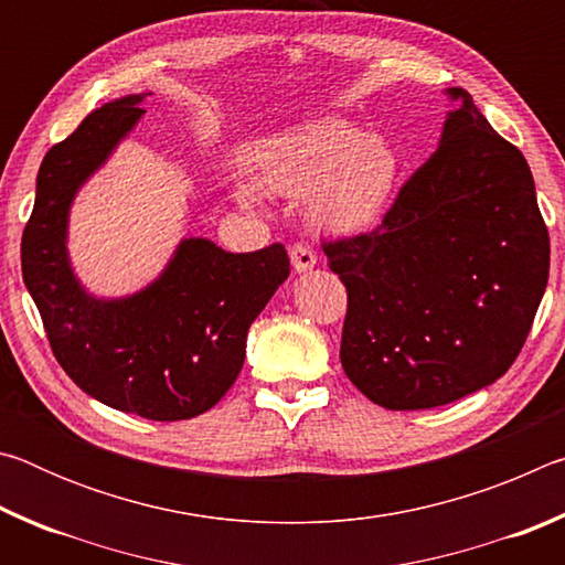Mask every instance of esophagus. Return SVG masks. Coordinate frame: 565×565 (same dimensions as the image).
I'll return each mask as SVG.
<instances>
[{
	"label": "esophagus",
	"instance_id": "obj_1",
	"mask_svg": "<svg viewBox=\"0 0 565 565\" xmlns=\"http://www.w3.org/2000/svg\"><path fill=\"white\" fill-rule=\"evenodd\" d=\"M289 256H291L294 271H299V274L309 271V269H313V266H317V254H313V248L306 246V244H294Z\"/></svg>",
	"mask_w": 565,
	"mask_h": 565
}]
</instances>
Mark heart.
I'll use <instances>...</instances> for the list:
<instances>
[{
    "label": "heart",
    "instance_id": "obj_1",
    "mask_svg": "<svg viewBox=\"0 0 565 565\" xmlns=\"http://www.w3.org/2000/svg\"><path fill=\"white\" fill-rule=\"evenodd\" d=\"M259 184L284 196H309L321 228L363 234L384 222L394 202L401 157L388 139L343 119H321L271 139L256 157ZM236 199L259 206L254 186L238 184Z\"/></svg>",
    "mask_w": 565,
    "mask_h": 565
}]
</instances>
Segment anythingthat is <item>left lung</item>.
Returning a JSON list of instances; mask_svg holds the SVG:
<instances>
[{
  "label": "left lung",
  "mask_w": 565,
  "mask_h": 565,
  "mask_svg": "<svg viewBox=\"0 0 565 565\" xmlns=\"http://www.w3.org/2000/svg\"><path fill=\"white\" fill-rule=\"evenodd\" d=\"M431 159L371 234L323 244L349 294L341 366L391 411L451 404L501 379L548 284V228L519 149L448 89Z\"/></svg>",
  "instance_id": "8db88e82"
}]
</instances>
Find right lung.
<instances>
[{
    "mask_svg": "<svg viewBox=\"0 0 565 565\" xmlns=\"http://www.w3.org/2000/svg\"><path fill=\"white\" fill-rule=\"evenodd\" d=\"M145 97L104 104L46 151L22 234V276L56 361L84 394L124 414L181 420L232 388L248 327L291 269L281 244L232 254L189 236L141 291L99 299L84 289L66 252L72 202L137 127Z\"/></svg>",
    "mask_w": 565,
    "mask_h": 565,
    "instance_id": "right-lung-1",
    "label": "right lung"
}]
</instances>
